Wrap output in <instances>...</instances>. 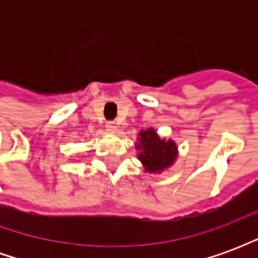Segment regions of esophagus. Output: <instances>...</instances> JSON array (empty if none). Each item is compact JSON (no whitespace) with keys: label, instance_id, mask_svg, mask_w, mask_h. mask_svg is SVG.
Segmentation results:
<instances>
[{"label":"esophagus","instance_id":"obj_1","mask_svg":"<svg viewBox=\"0 0 258 258\" xmlns=\"http://www.w3.org/2000/svg\"><path fill=\"white\" fill-rule=\"evenodd\" d=\"M106 130L109 133H116L117 131V124L113 123V121H109V123H106Z\"/></svg>","mask_w":258,"mask_h":258}]
</instances>
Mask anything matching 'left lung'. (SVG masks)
<instances>
[{
	"instance_id": "left-lung-1",
	"label": "left lung",
	"mask_w": 258,
	"mask_h": 258,
	"mask_svg": "<svg viewBox=\"0 0 258 258\" xmlns=\"http://www.w3.org/2000/svg\"><path fill=\"white\" fill-rule=\"evenodd\" d=\"M138 159L149 173H162L177 159L178 151L175 142L171 140H163L153 128L141 131L138 144H135Z\"/></svg>"
}]
</instances>
